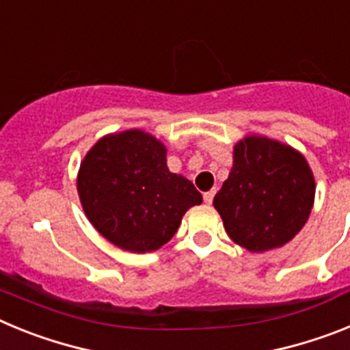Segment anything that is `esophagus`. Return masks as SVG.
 <instances>
[{"label": "esophagus", "mask_w": 350, "mask_h": 350, "mask_svg": "<svg viewBox=\"0 0 350 350\" xmlns=\"http://www.w3.org/2000/svg\"><path fill=\"white\" fill-rule=\"evenodd\" d=\"M213 196H215V189H212V191H206V193L203 194V200H205V203H206V205H210V203L213 202Z\"/></svg>", "instance_id": "34e87169"}]
</instances>
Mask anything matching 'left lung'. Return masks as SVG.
I'll use <instances>...</instances> for the list:
<instances>
[{"label": "left lung", "mask_w": 350, "mask_h": 350, "mask_svg": "<svg viewBox=\"0 0 350 350\" xmlns=\"http://www.w3.org/2000/svg\"><path fill=\"white\" fill-rule=\"evenodd\" d=\"M315 182L295 148L262 137H247L233 152V168L213 206L226 233L250 252L282 247L310 215Z\"/></svg>", "instance_id": "obj_1"}]
</instances>
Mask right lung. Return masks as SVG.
<instances>
[{
    "mask_svg": "<svg viewBox=\"0 0 350 350\" xmlns=\"http://www.w3.org/2000/svg\"><path fill=\"white\" fill-rule=\"evenodd\" d=\"M77 189L96 230L131 252L165 245L203 200L193 182L170 172L165 145L138 129L101 138L80 165Z\"/></svg>",
    "mask_w": 350,
    "mask_h": 350,
    "instance_id": "add662e5",
    "label": "right lung"
}]
</instances>
